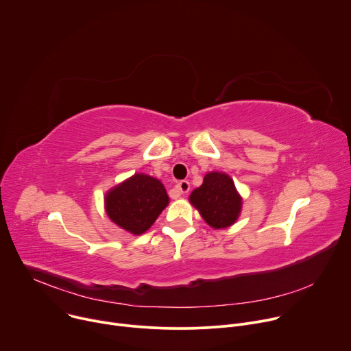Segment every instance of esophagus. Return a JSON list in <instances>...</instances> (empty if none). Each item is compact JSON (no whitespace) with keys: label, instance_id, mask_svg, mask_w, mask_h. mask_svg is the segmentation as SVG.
Segmentation results:
<instances>
[{"label":"esophagus","instance_id":"1","mask_svg":"<svg viewBox=\"0 0 351 351\" xmlns=\"http://www.w3.org/2000/svg\"><path fill=\"white\" fill-rule=\"evenodd\" d=\"M175 190H176L179 194H186V193H189V190H190V183H189L187 180H180V182L176 183Z\"/></svg>","mask_w":351,"mask_h":351}]
</instances>
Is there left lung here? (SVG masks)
Instances as JSON below:
<instances>
[{
    "instance_id": "1",
    "label": "left lung",
    "mask_w": 351,
    "mask_h": 351,
    "mask_svg": "<svg viewBox=\"0 0 351 351\" xmlns=\"http://www.w3.org/2000/svg\"><path fill=\"white\" fill-rule=\"evenodd\" d=\"M189 202L215 230L232 226L243 208V198L233 179L218 171H211L204 176L203 184L191 191Z\"/></svg>"
}]
</instances>
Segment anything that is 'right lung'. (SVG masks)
I'll list each match as a JSON object with an SVG mask.
<instances>
[{
    "label": "right lung",
    "mask_w": 351,
    "mask_h": 351,
    "mask_svg": "<svg viewBox=\"0 0 351 351\" xmlns=\"http://www.w3.org/2000/svg\"><path fill=\"white\" fill-rule=\"evenodd\" d=\"M169 204L165 186L157 178L134 173L106 193L108 218L121 229L138 236L147 232Z\"/></svg>",
    "instance_id": "obj_1"
}]
</instances>
